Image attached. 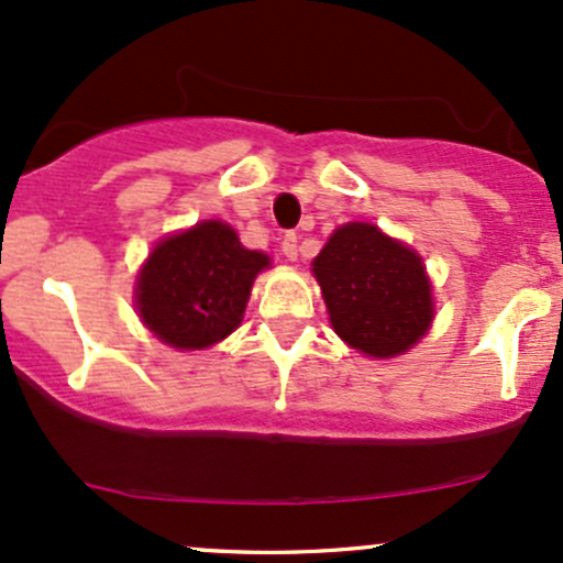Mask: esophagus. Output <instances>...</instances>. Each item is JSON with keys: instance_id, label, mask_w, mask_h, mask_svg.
<instances>
[{"instance_id": "1", "label": "esophagus", "mask_w": 563, "mask_h": 563, "mask_svg": "<svg viewBox=\"0 0 563 563\" xmlns=\"http://www.w3.org/2000/svg\"><path fill=\"white\" fill-rule=\"evenodd\" d=\"M283 254H286V260L296 262V256H299V235L296 232H286L283 235Z\"/></svg>"}]
</instances>
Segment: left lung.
Wrapping results in <instances>:
<instances>
[{"mask_svg":"<svg viewBox=\"0 0 563 563\" xmlns=\"http://www.w3.org/2000/svg\"><path fill=\"white\" fill-rule=\"evenodd\" d=\"M312 273L335 333L371 357L407 352L434 318L421 256L373 224L335 230Z\"/></svg>","mask_w":563,"mask_h":563,"instance_id":"obj_1","label":"left lung"}]
</instances>
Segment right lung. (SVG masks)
Wrapping results in <instances>:
<instances>
[{
  "label": "right lung",
  "mask_w": 563,
  "mask_h": 563,
  "mask_svg": "<svg viewBox=\"0 0 563 563\" xmlns=\"http://www.w3.org/2000/svg\"><path fill=\"white\" fill-rule=\"evenodd\" d=\"M269 260L222 222H200L153 249L137 280L140 318L169 346L206 349L241 325Z\"/></svg>",
  "instance_id": "right-lung-1"
}]
</instances>
